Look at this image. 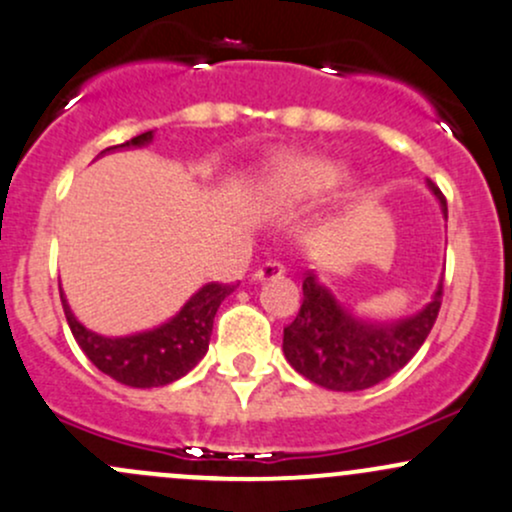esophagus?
Returning a JSON list of instances; mask_svg holds the SVG:
<instances>
[{
	"label": "esophagus",
	"instance_id": "34e87169",
	"mask_svg": "<svg viewBox=\"0 0 512 512\" xmlns=\"http://www.w3.org/2000/svg\"><path fill=\"white\" fill-rule=\"evenodd\" d=\"M284 274V265L279 260H267L262 262L260 267H257L255 274H252V279H257V282H265V279H277Z\"/></svg>",
	"mask_w": 512,
	"mask_h": 512
}]
</instances>
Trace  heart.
I'll use <instances>...</instances> for the list:
<instances>
[{
  "label": "heart",
  "instance_id": "heart-1",
  "mask_svg": "<svg viewBox=\"0 0 512 512\" xmlns=\"http://www.w3.org/2000/svg\"><path fill=\"white\" fill-rule=\"evenodd\" d=\"M343 181V166L321 157H292L277 166L274 186L292 198H319Z\"/></svg>",
  "mask_w": 512,
  "mask_h": 512
}]
</instances>
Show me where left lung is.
<instances>
[{
	"instance_id": "obj_1",
	"label": "left lung",
	"mask_w": 512,
	"mask_h": 512,
	"mask_svg": "<svg viewBox=\"0 0 512 512\" xmlns=\"http://www.w3.org/2000/svg\"><path fill=\"white\" fill-rule=\"evenodd\" d=\"M446 215V198L429 181ZM304 301L297 319L284 326V355L289 365L326 390L355 392L373 387L405 368L422 348L437 321L444 279L432 301L417 314L397 321H363L348 314L314 272H304Z\"/></svg>"
}]
</instances>
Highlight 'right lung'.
Listing matches in <instances>:
<instances>
[{
  "mask_svg": "<svg viewBox=\"0 0 512 512\" xmlns=\"http://www.w3.org/2000/svg\"><path fill=\"white\" fill-rule=\"evenodd\" d=\"M152 137V132H142L129 139V142L115 144V147L107 149L142 147V144L152 142ZM233 289L235 284H206V287L198 289L186 301L184 309L171 321L152 328V331H142L122 338H105L88 331L71 314L63 294L61 301L73 338L78 341V346L83 348V353L88 355L95 368L122 385L161 387L184 378L188 370L196 368L198 360L206 355L215 311H218V306L223 304V299Z\"/></svg>",
  "mask_w": 512,
  "mask_h": 512,
  "instance_id": "add662e5",
  "label": "right lung"
}]
</instances>
